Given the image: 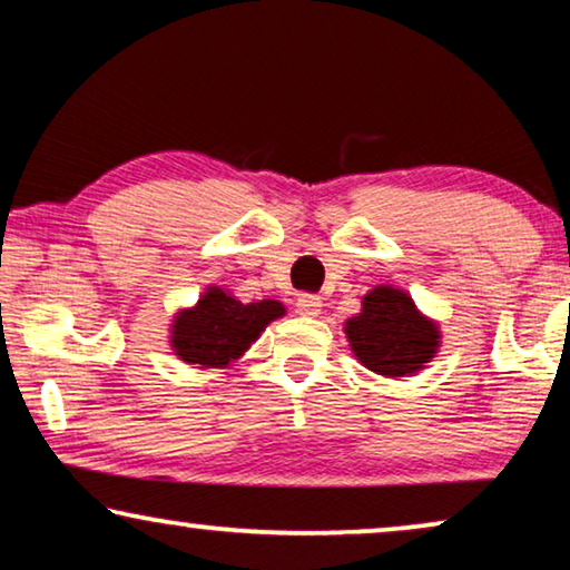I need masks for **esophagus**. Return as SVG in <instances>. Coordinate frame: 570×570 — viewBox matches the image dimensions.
I'll list each match as a JSON object with an SVG mask.
<instances>
[{
  "label": "esophagus",
  "mask_w": 570,
  "mask_h": 570,
  "mask_svg": "<svg viewBox=\"0 0 570 570\" xmlns=\"http://www.w3.org/2000/svg\"><path fill=\"white\" fill-rule=\"evenodd\" d=\"M320 309H322V299L317 294L304 292L296 296V312L304 314V317H317Z\"/></svg>",
  "instance_id": "34e87169"
}]
</instances>
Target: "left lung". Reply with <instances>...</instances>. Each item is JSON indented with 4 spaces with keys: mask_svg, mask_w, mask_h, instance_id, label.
Returning <instances> with one entry per match:
<instances>
[{
    "mask_svg": "<svg viewBox=\"0 0 570 570\" xmlns=\"http://www.w3.org/2000/svg\"><path fill=\"white\" fill-rule=\"evenodd\" d=\"M345 333L363 366L392 379L420 371L440 337L438 327L414 307L412 296L392 286L373 288L358 317L347 320Z\"/></svg>",
    "mask_w": 570,
    "mask_h": 570,
    "instance_id": "left-lung-1",
    "label": "left lung"
}]
</instances>
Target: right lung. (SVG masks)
<instances>
[{"instance_id":"add662e5","label":"right lung","mask_w":570,"mask_h":570,"mask_svg":"<svg viewBox=\"0 0 570 570\" xmlns=\"http://www.w3.org/2000/svg\"><path fill=\"white\" fill-rule=\"evenodd\" d=\"M278 302L263 299L243 304L227 296L223 288L212 286L194 309H186L174 322V351L186 363L204 368L227 366L253 340L266 330L271 320L282 317Z\"/></svg>"}]
</instances>
